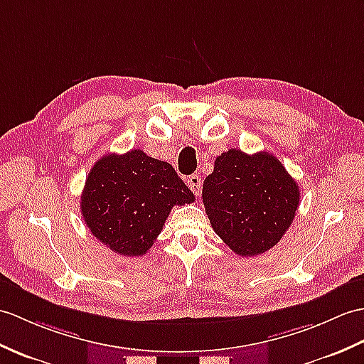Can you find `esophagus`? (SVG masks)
<instances>
[{
  "mask_svg": "<svg viewBox=\"0 0 364 364\" xmlns=\"http://www.w3.org/2000/svg\"><path fill=\"white\" fill-rule=\"evenodd\" d=\"M188 186L191 188V191L196 193V196H200V193H201V178H200V175H197V173L189 175Z\"/></svg>",
  "mask_w": 364,
  "mask_h": 364,
  "instance_id": "1",
  "label": "esophagus"
}]
</instances>
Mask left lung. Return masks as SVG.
Wrapping results in <instances>:
<instances>
[{"label": "left lung", "mask_w": 364, "mask_h": 364, "mask_svg": "<svg viewBox=\"0 0 364 364\" xmlns=\"http://www.w3.org/2000/svg\"><path fill=\"white\" fill-rule=\"evenodd\" d=\"M210 226L235 255L257 256L289 230L299 206V186L267 151L230 149L203 183Z\"/></svg>", "instance_id": "left-lung-1"}]
</instances>
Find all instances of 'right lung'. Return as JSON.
<instances>
[{"mask_svg":"<svg viewBox=\"0 0 364 364\" xmlns=\"http://www.w3.org/2000/svg\"><path fill=\"white\" fill-rule=\"evenodd\" d=\"M196 200L175 168L142 150L105 155L92 166L80 210L95 237L121 256L146 255L175 205Z\"/></svg>","mask_w":364,"mask_h":364,"instance_id":"obj_1","label":"right lung"}]
</instances>
